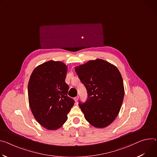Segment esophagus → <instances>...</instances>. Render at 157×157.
Masks as SVG:
<instances>
[{"mask_svg": "<svg viewBox=\"0 0 157 157\" xmlns=\"http://www.w3.org/2000/svg\"><path fill=\"white\" fill-rule=\"evenodd\" d=\"M74 99H75V102H77V101H78V99H79V96H76V97H75Z\"/></svg>", "mask_w": 157, "mask_h": 157, "instance_id": "obj_1", "label": "esophagus"}]
</instances>
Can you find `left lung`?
Instances as JSON below:
<instances>
[{
	"label": "left lung",
	"instance_id": "1",
	"mask_svg": "<svg viewBox=\"0 0 157 157\" xmlns=\"http://www.w3.org/2000/svg\"><path fill=\"white\" fill-rule=\"evenodd\" d=\"M75 71L88 94L86 102L79 103L85 119L95 128L108 126L118 116L124 94L118 69L96 59L76 66Z\"/></svg>",
	"mask_w": 157,
	"mask_h": 157
}]
</instances>
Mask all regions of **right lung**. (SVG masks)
<instances>
[{
    "mask_svg": "<svg viewBox=\"0 0 157 157\" xmlns=\"http://www.w3.org/2000/svg\"><path fill=\"white\" fill-rule=\"evenodd\" d=\"M67 71L64 63L49 61L34 69L28 83V98L33 116L49 130H58L64 124L75 104L67 96Z\"/></svg>",
    "mask_w": 157,
    "mask_h": 157,
    "instance_id": "obj_1",
    "label": "right lung"
}]
</instances>
